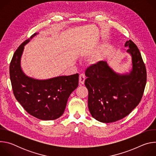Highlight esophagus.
Segmentation results:
<instances>
[{"label":"esophagus","instance_id":"obj_1","mask_svg":"<svg viewBox=\"0 0 156 156\" xmlns=\"http://www.w3.org/2000/svg\"><path fill=\"white\" fill-rule=\"evenodd\" d=\"M86 79V76H84V74H80L79 76V83L81 84H83L84 83V81Z\"/></svg>","mask_w":156,"mask_h":156}]
</instances>
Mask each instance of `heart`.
Masks as SVG:
<instances>
[{"instance_id":"heart-1","label":"heart","mask_w":156,"mask_h":156,"mask_svg":"<svg viewBox=\"0 0 156 156\" xmlns=\"http://www.w3.org/2000/svg\"><path fill=\"white\" fill-rule=\"evenodd\" d=\"M105 46H102L101 48V49L97 51L92 57L91 59H92V61L95 63V62H97L98 61H99V60H101L102 58V57H103L104 55V54L105 53Z\"/></svg>"}]
</instances>
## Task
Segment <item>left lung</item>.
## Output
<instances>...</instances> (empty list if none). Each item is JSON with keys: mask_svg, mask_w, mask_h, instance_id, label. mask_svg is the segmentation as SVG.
Here are the masks:
<instances>
[{"mask_svg": "<svg viewBox=\"0 0 156 156\" xmlns=\"http://www.w3.org/2000/svg\"><path fill=\"white\" fill-rule=\"evenodd\" d=\"M131 56L129 73L115 72L105 61L88 67L84 81L88 90V108L93 118L112 123L127 116L140 102L146 84V70L141 53L131 40L125 42Z\"/></svg>", "mask_w": 156, "mask_h": 156, "instance_id": "8db88e82", "label": "left lung"}]
</instances>
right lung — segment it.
<instances>
[{
    "label": "right lung",
    "instance_id": "right-lung-1",
    "mask_svg": "<svg viewBox=\"0 0 156 156\" xmlns=\"http://www.w3.org/2000/svg\"><path fill=\"white\" fill-rule=\"evenodd\" d=\"M37 33L22 43L10 64V78L13 94L27 112L42 120H53L63 114L71 93L78 86L79 75L60 76L39 80L27 76L20 61L24 47Z\"/></svg>",
    "mask_w": 156,
    "mask_h": 156
}]
</instances>
